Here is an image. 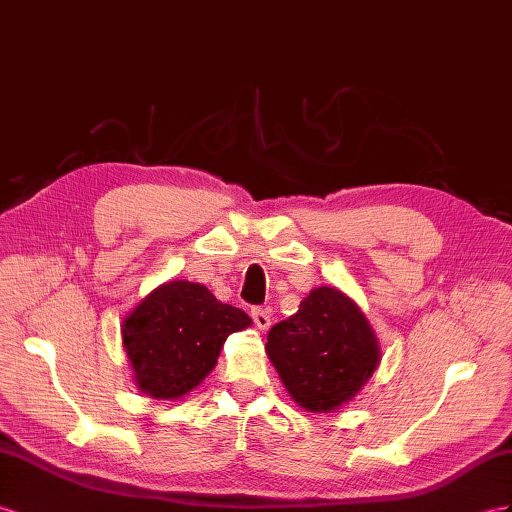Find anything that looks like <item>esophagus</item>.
I'll return each instance as SVG.
<instances>
[{
    "label": "esophagus",
    "mask_w": 512,
    "mask_h": 512,
    "mask_svg": "<svg viewBox=\"0 0 512 512\" xmlns=\"http://www.w3.org/2000/svg\"><path fill=\"white\" fill-rule=\"evenodd\" d=\"M251 318H253L257 329H261V331H266L268 326H270V311L264 309V307H253L251 309Z\"/></svg>",
    "instance_id": "obj_1"
}]
</instances>
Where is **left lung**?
Listing matches in <instances>:
<instances>
[{
	"label": "left lung",
	"instance_id": "8db88e82",
	"mask_svg": "<svg viewBox=\"0 0 512 512\" xmlns=\"http://www.w3.org/2000/svg\"><path fill=\"white\" fill-rule=\"evenodd\" d=\"M266 352L290 396L311 413L352 400L378 365V344L361 309L335 287H318L268 331Z\"/></svg>",
	"mask_w": 512,
	"mask_h": 512
}]
</instances>
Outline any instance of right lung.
Segmentation results:
<instances>
[{
    "instance_id": "obj_1",
    "label": "right lung",
    "mask_w": 512,
    "mask_h": 512,
    "mask_svg": "<svg viewBox=\"0 0 512 512\" xmlns=\"http://www.w3.org/2000/svg\"><path fill=\"white\" fill-rule=\"evenodd\" d=\"M246 326L251 318L205 285L170 281L129 313L123 344L142 393L177 400L214 370L225 339Z\"/></svg>"
}]
</instances>
